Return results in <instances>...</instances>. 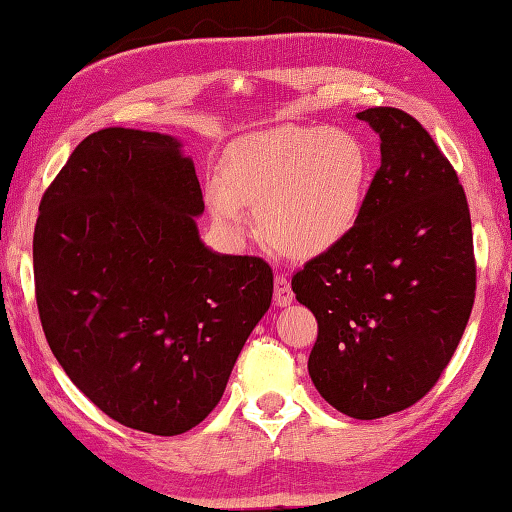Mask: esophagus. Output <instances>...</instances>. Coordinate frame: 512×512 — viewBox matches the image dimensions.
<instances>
[{"instance_id":"34e87169","label":"esophagus","mask_w":512,"mask_h":512,"mask_svg":"<svg viewBox=\"0 0 512 512\" xmlns=\"http://www.w3.org/2000/svg\"><path fill=\"white\" fill-rule=\"evenodd\" d=\"M275 305L277 307H287L293 302V291H291V284L284 275H277L275 277Z\"/></svg>"}]
</instances>
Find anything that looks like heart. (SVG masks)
I'll return each instance as SVG.
<instances>
[{
  "label": "heart",
  "instance_id": "1",
  "mask_svg": "<svg viewBox=\"0 0 512 512\" xmlns=\"http://www.w3.org/2000/svg\"><path fill=\"white\" fill-rule=\"evenodd\" d=\"M370 155L357 135L327 126H277L232 142L205 203L232 235L246 205L268 244L293 257L325 255L348 239L366 210Z\"/></svg>",
  "mask_w": 512,
  "mask_h": 512
}]
</instances>
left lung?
Listing matches in <instances>:
<instances>
[{
  "mask_svg": "<svg viewBox=\"0 0 512 512\" xmlns=\"http://www.w3.org/2000/svg\"><path fill=\"white\" fill-rule=\"evenodd\" d=\"M381 167L357 230L293 275L318 320L309 377L350 418L422 400L465 332L476 291L472 221L452 164L418 119L368 108Z\"/></svg>",
  "mask_w": 512,
  "mask_h": 512,
  "instance_id": "obj_1",
  "label": "left lung"
}]
</instances>
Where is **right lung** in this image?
I'll use <instances>...</instances> for the list:
<instances>
[{
  "label": "right lung",
  "instance_id": "add662e5",
  "mask_svg": "<svg viewBox=\"0 0 512 512\" xmlns=\"http://www.w3.org/2000/svg\"><path fill=\"white\" fill-rule=\"evenodd\" d=\"M203 210L180 140L119 126L85 137L40 201L33 275L49 348L90 402L153 436L210 415L273 298L264 259L203 244Z\"/></svg>",
  "mask_w": 512,
  "mask_h": 512
}]
</instances>
